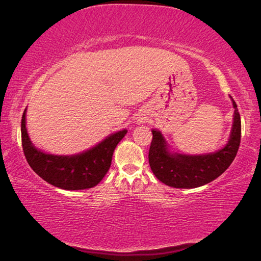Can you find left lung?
Masks as SVG:
<instances>
[{"label": "left lung", "instance_id": "obj_1", "mask_svg": "<svg viewBox=\"0 0 261 261\" xmlns=\"http://www.w3.org/2000/svg\"><path fill=\"white\" fill-rule=\"evenodd\" d=\"M233 123L226 146L218 152L187 155L171 153L160 131L152 130L153 139L148 152V162L153 174L168 187L193 189L212 182L222 175L235 159L241 143V116L231 98Z\"/></svg>", "mask_w": 261, "mask_h": 261}]
</instances>
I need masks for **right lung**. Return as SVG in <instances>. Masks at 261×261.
Returning a JSON list of instances; mask_svg holds the SVG:
<instances>
[{"label":"right lung","mask_w":261,"mask_h":261,"mask_svg":"<svg viewBox=\"0 0 261 261\" xmlns=\"http://www.w3.org/2000/svg\"><path fill=\"white\" fill-rule=\"evenodd\" d=\"M25 115L26 109L21 117L20 129L26 161L47 183L64 190H84L99 184L112 165L114 149L127 132H115L96 146L76 155H53L39 151L31 143Z\"/></svg>","instance_id":"obj_1"}]
</instances>
